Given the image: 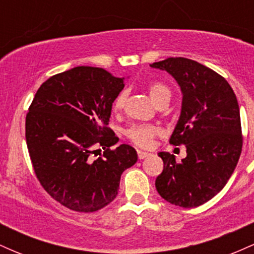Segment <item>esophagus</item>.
Wrapping results in <instances>:
<instances>
[{
    "label": "esophagus",
    "instance_id": "obj_1",
    "mask_svg": "<svg viewBox=\"0 0 254 254\" xmlns=\"http://www.w3.org/2000/svg\"><path fill=\"white\" fill-rule=\"evenodd\" d=\"M149 155H150L149 153H145V151H142V150H137V156H138L139 160L144 159V157H147V156H149Z\"/></svg>",
    "mask_w": 254,
    "mask_h": 254
}]
</instances>
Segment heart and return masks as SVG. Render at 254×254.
Listing matches in <instances>:
<instances>
[{"mask_svg": "<svg viewBox=\"0 0 254 254\" xmlns=\"http://www.w3.org/2000/svg\"><path fill=\"white\" fill-rule=\"evenodd\" d=\"M148 92L149 95L155 101L156 104L161 103L165 99L171 98V89L167 86L161 82H150L148 84ZM127 92L123 90L117 95V98L113 101V111L119 112L124 109L125 101H127ZM160 129L155 125L148 124H133L130 127H127L125 131V136L127 139L137 147L141 148H149L153 144V141L155 137L160 135Z\"/></svg>", "mask_w": 254, "mask_h": 254, "instance_id": "1", "label": "heart"}]
</instances>
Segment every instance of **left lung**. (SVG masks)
<instances>
[{
  "label": "left lung",
  "instance_id": "1",
  "mask_svg": "<svg viewBox=\"0 0 254 254\" xmlns=\"http://www.w3.org/2000/svg\"><path fill=\"white\" fill-rule=\"evenodd\" d=\"M177 80L183 93L180 118L170 143L186 145L177 162L161 151L164 171L156 178L159 194L174 205L194 208L224 188L243 149L240 110L227 80L196 61L170 57L151 64Z\"/></svg>",
  "mask_w": 254,
  "mask_h": 254
}]
</instances>
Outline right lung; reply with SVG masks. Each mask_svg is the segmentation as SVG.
<instances>
[{"label":"right lung","mask_w":254,"mask_h":254,"mask_svg":"<svg viewBox=\"0 0 254 254\" xmlns=\"http://www.w3.org/2000/svg\"><path fill=\"white\" fill-rule=\"evenodd\" d=\"M123 88L124 78L103 68L76 66L46 80L28 109L26 143L34 173L70 210L106 206L118 194L122 173L136 164L131 145L111 148L119 141L109 127L111 110Z\"/></svg>","instance_id":"add662e5"}]
</instances>
